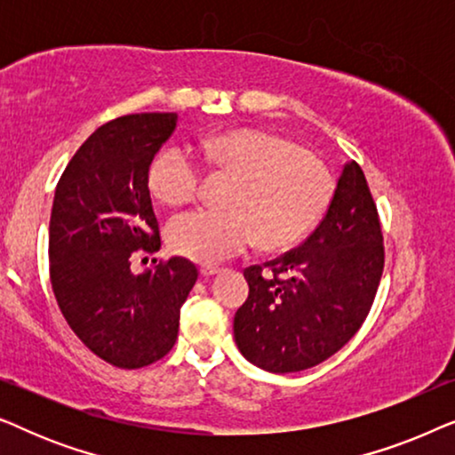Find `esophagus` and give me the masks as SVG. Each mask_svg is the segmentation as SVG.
I'll return each instance as SVG.
<instances>
[{
    "label": "esophagus",
    "mask_w": 455,
    "mask_h": 455,
    "mask_svg": "<svg viewBox=\"0 0 455 455\" xmlns=\"http://www.w3.org/2000/svg\"><path fill=\"white\" fill-rule=\"evenodd\" d=\"M221 269H220V267H203V269H201V275L203 277H213V275H217V273H220Z\"/></svg>",
    "instance_id": "1"
}]
</instances>
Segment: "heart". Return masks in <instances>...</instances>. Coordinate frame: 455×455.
I'll return each mask as SVG.
<instances>
[{"instance_id":"1","label":"heart","mask_w":455,"mask_h":455,"mask_svg":"<svg viewBox=\"0 0 455 455\" xmlns=\"http://www.w3.org/2000/svg\"><path fill=\"white\" fill-rule=\"evenodd\" d=\"M204 157L238 178L229 211L195 209L167 223V244L195 263L217 265L244 252L254 240L285 248L319 221L331 198V176L294 142L259 130H232L203 145ZM164 204L188 203L201 186V164L186 147H167L148 172Z\"/></svg>"}]
</instances>
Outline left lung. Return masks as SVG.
Masks as SVG:
<instances>
[{"label":"left lung","instance_id":"obj_1","mask_svg":"<svg viewBox=\"0 0 455 455\" xmlns=\"http://www.w3.org/2000/svg\"><path fill=\"white\" fill-rule=\"evenodd\" d=\"M381 273L377 207L360 165L347 161L315 232L244 271L248 298L234 316L235 346L248 363L279 375L321 364L363 325Z\"/></svg>","mask_w":455,"mask_h":455}]
</instances>
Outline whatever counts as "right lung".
<instances>
[{
	"label": "right lung",
	"instance_id": "add662e5",
	"mask_svg": "<svg viewBox=\"0 0 455 455\" xmlns=\"http://www.w3.org/2000/svg\"><path fill=\"white\" fill-rule=\"evenodd\" d=\"M178 114H132L83 142L55 188L49 221L52 285L61 315L105 363L140 369L178 338L180 308L196 283L190 260L130 271L134 251L157 252L148 167Z\"/></svg>",
	"mask_w": 455,
	"mask_h": 455
}]
</instances>
